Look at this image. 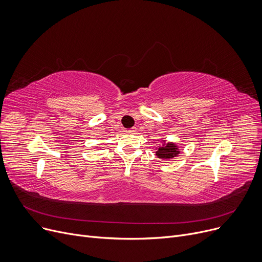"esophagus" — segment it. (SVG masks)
<instances>
[{"label": "esophagus", "instance_id": "34e87169", "mask_svg": "<svg viewBox=\"0 0 262 262\" xmlns=\"http://www.w3.org/2000/svg\"><path fill=\"white\" fill-rule=\"evenodd\" d=\"M136 132V127H133V128H130V129H128V133H135Z\"/></svg>", "mask_w": 262, "mask_h": 262}]
</instances>
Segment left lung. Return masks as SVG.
<instances>
[{"label": "left lung", "mask_w": 262, "mask_h": 262, "mask_svg": "<svg viewBox=\"0 0 262 262\" xmlns=\"http://www.w3.org/2000/svg\"><path fill=\"white\" fill-rule=\"evenodd\" d=\"M180 152L178 151V147L176 144L168 142L167 144H163L161 147H158V150L156 151V155L158 158H165L169 159L177 156Z\"/></svg>", "instance_id": "left-lung-1"}]
</instances>
